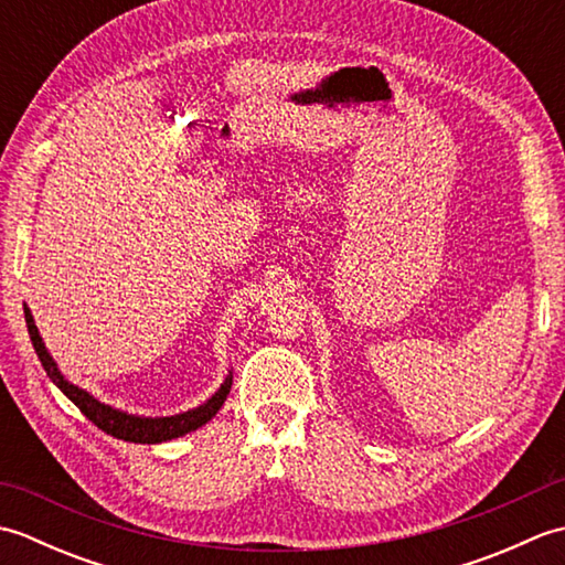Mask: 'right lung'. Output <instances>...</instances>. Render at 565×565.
I'll use <instances>...</instances> for the list:
<instances>
[{
  "mask_svg": "<svg viewBox=\"0 0 565 565\" xmlns=\"http://www.w3.org/2000/svg\"><path fill=\"white\" fill-rule=\"evenodd\" d=\"M23 318H26V328H29V334H31L33 350H35V354H39L47 379H51L55 386L63 391L67 398L92 419L94 425L104 429L106 435L116 437V439L136 441V444H160V441L184 437V435H189V431H194V429L206 425L209 419L221 411V405L225 403L227 393H231L233 371H227V376L223 379L218 391H215L206 403H201L199 407H191V411H186V413L170 415V417H146V415H134V413L118 411V407H114L109 403H102L99 398H94L89 391H84V388L75 386L72 381H67L63 376V371L57 369L51 352H47L41 332H39V328H35V320L31 316L29 306H23Z\"/></svg>",
  "mask_w": 565,
  "mask_h": 565,
  "instance_id": "right-lung-1",
  "label": "right lung"
}]
</instances>
